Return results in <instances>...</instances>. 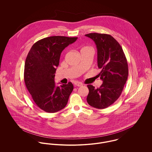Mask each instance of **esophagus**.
I'll return each instance as SVG.
<instances>
[{
	"label": "esophagus",
	"instance_id": "esophagus-1",
	"mask_svg": "<svg viewBox=\"0 0 152 152\" xmlns=\"http://www.w3.org/2000/svg\"><path fill=\"white\" fill-rule=\"evenodd\" d=\"M74 85L76 87H81V86H83V84L80 83V82H75L74 83Z\"/></svg>",
	"mask_w": 152,
	"mask_h": 152
}]
</instances>
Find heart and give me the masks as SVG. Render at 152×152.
I'll use <instances>...</instances> for the list:
<instances>
[{
    "mask_svg": "<svg viewBox=\"0 0 152 152\" xmlns=\"http://www.w3.org/2000/svg\"><path fill=\"white\" fill-rule=\"evenodd\" d=\"M84 48H89V47H84Z\"/></svg>",
    "mask_w": 152,
    "mask_h": 152,
    "instance_id": "heart-1",
    "label": "heart"
}]
</instances>
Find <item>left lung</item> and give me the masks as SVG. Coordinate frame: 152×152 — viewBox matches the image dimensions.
I'll use <instances>...</instances> for the list:
<instances>
[{
    "instance_id": "left-lung-1",
    "label": "left lung",
    "mask_w": 152,
    "mask_h": 152,
    "mask_svg": "<svg viewBox=\"0 0 152 152\" xmlns=\"http://www.w3.org/2000/svg\"><path fill=\"white\" fill-rule=\"evenodd\" d=\"M97 48V63L101 71L98 74L103 83L95 88L88 85V104L97 109H104L114 103L120 96L128 77V65L122 48L110 35L89 33Z\"/></svg>"
}]
</instances>
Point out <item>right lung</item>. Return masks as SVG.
Masks as SVG:
<instances>
[{"instance_id": "add662e5", "label": "right lung", "mask_w": 152, "mask_h": 152, "mask_svg": "<svg viewBox=\"0 0 152 152\" xmlns=\"http://www.w3.org/2000/svg\"><path fill=\"white\" fill-rule=\"evenodd\" d=\"M77 37L51 36L34 44L26 57L24 79L26 86L39 108L54 113L65 108L74 86L71 82L56 86L54 77L61 53Z\"/></svg>"}]
</instances>
